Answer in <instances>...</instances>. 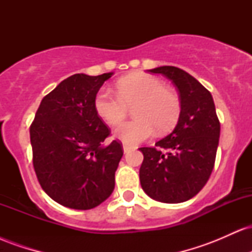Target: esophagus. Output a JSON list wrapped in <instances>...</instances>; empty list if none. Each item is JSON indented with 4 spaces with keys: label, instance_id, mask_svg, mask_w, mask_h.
Listing matches in <instances>:
<instances>
[{
    "label": "esophagus",
    "instance_id": "34e87169",
    "mask_svg": "<svg viewBox=\"0 0 252 252\" xmlns=\"http://www.w3.org/2000/svg\"><path fill=\"white\" fill-rule=\"evenodd\" d=\"M123 150H124V153L130 152V150H131V146H129V144L124 143V144H123Z\"/></svg>",
    "mask_w": 252,
    "mask_h": 252
}]
</instances>
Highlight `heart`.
<instances>
[{"mask_svg": "<svg viewBox=\"0 0 252 252\" xmlns=\"http://www.w3.org/2000/svg\"><path fill=\"white\" fill-rule=\"evenodd\" d=\"M116 94L100 90L94 97V110L104 122L118 126L126 120L128 108L134 118L116 130V136L126 144L147 140L155 132L168 131L181 114V99L174 90L164 86L158 78L147 73H134L120 79Z\"/></svg>", "mask_w": 252, "mask_h": 252, "instance_id": "heart-1", "label": "heart"}]
</instances>
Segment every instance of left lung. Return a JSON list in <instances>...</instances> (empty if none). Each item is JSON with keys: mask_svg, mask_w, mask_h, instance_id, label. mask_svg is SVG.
<instances>
[{"mask_svg": "<svg viewBox=\"0 0 252 252\" xmlns=\"http://www.w3.org/2000/svg\"><path fill=\"white\" fill-rule=\"evenodd\" d=\"M172 80L181 99L175 129L155 143L142 147L140 181L154 200L176 204L198 194L215 167L220 123L212 94L194 77L174 66L150 70Z\"/></svg>", "mask_w": 252, "mask_h": 252, "instance_id": "obj_1", "label": "left lung"}]
</instances>
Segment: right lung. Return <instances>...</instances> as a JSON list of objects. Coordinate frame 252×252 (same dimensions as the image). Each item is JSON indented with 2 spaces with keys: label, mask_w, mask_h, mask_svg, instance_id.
Wrapping results in <instances>:
<instances>
[{
  "label": "right lung",
  "mask_w": 252,
  "mask_h": 252,
  "mask_svg": "<svg viewBox=\"0 0 252 252\" xmlns=\"http://www.w3.org/2000/svg\"><path fill=\"white\" fill-rule=\"evenodd\" d=\"M112 73H77L63 80L40 103L31 124L33 167L37 181L63 206L90 210L115 189L123 147L103 146L110 129L94 110L98 90Z\"/></svg>",
  "instance_id": "right-lung-1"
}]
</instances>
